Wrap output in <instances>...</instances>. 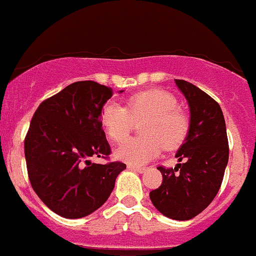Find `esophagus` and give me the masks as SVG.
I'll use <instances>...</instances> for the list:
<instances>
[{
	"label": "esophagus",
	"instance_id": "34e87169",
	"mask_svg": "<svg viewBox=\"0 0 256 256\" xmlns=\"http://www.w3.org/2000/svg\"><path fill=\"white\" fill-rule=\"evenodd\" d=\"M128 168L129 170H133L134 172H138V173H142L145 172V167H140V166H136V164H128Z\"/></svg>",
	"mask_w": 256,
	"mask_h": 256
}]
</instances>
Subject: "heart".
<instances>
[{
	"mask_svg": "<svg viewBox=\"0 0 256 256\" xmlns=\"http://www.w3.org/2000/svg\"><path fill=\"white\" fill-rule=\"evenodd\" d=\"M172 92L149 89L128 96L126 106L110 101L102 106L100 122L106 136L112 142L127 139L134 122L146 120L140 124L139 138L128 139L116 151L120 160L130 164H144L160 155L164 144L176 149L188 138L190 130L189 116L180 108Z\"/></svg>",
	"mask_w": 256,
	"mask_h": 256,
	"instance_id": "1",
	"label": "heart"
}]
</instances>
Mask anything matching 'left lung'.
I'll return each instance as SVG.
<instances>
[{"label":"left lung","mask_w":256,"mask_h":256,"mask_svg":"<svg viewBox=\"0 0 256 256\" xmlns=\"http://www.w3.org/2000/svg\"><path fill=\"white\" fill-rule=\"evenodd\" d=\"M176 84L188 100L190 130L176 155L182 164L174 168L158 166L162 183L149 195L164 216L186 221L205 210L218 193L230 148L218 104L189 82L176 79Z\"/></svg>","instance_id":"8db88e82"}]
</instances>
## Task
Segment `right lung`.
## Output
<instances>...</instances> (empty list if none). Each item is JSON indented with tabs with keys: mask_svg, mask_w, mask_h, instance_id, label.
Here are the masks:
<instances>
[{
	"mask_svg": "<svg viewBox=\"0 0 256 256\" xmlns=\"http://www.w3.org/2000/svg\"><path fill=\"white\" fill-rule=\"evenodd\" d=\"M112 90L92 80L76 82L40 104L24 139L26 170L32 189L57 215L80 218L98 210L126 168L108 160L111 148L100 112Z\"/></svg>",
	"mask_w": 256,
	"mask_h": 256,
	"instance_id": "1",
	"label": "right lung"
}]
</instances>
